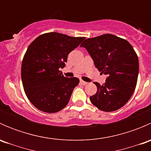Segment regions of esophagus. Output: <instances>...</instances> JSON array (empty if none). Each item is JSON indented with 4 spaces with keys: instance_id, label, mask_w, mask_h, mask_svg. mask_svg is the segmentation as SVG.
Returning a JSON list of instances; mask_svg holds the SVG:
<instances>
[{
    "instance_id": "1",
    "label": "esophagus",
    "mask_w": 151,
    "mask_h": 151,
    "mask_svg": "<svg viewBox=\"0 0 151 151\" xmlns=\"http://www.w3.org/2000/svg\"><path fill=\"white\" fill-rule=\"evenodd\" d=\"M80 84L83 85H86L87 84H88V83H86V82L83 81V80H80Z\"/></svg>"
}]
</instances>
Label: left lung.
Returning <instances> with one entry per match:
<instances>
[{
  "label": "left lung",
  "instance_id": "left-lung-1",
  "mask_svg": "<svg viewBox=\"0 0 151 151\" xmlns=\"http://www.w3.org/2000/svg\"><path fill=\"white\" fill-rule=\"evenodd\" d=\"M101 73L108 76L104 84L95 83L96 93L91 103L104 112L124 106L134 91L139 73V60L131 44L112 34L85 39L81 44Z\"/></svg>",
  "mask_w": 151,
  "mask_h": 151
}]
</instances>
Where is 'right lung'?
Listing matches in <instances>:
<instances>
[{
	"instance_id": "add662e5",
	"label": "right lung",
	"mask_w": 151,
	"mask_h": 151,
	"mask_svg": "<svg viewBox=\"0 0 151 151\" xmlns=\"http://www.w3.org/2000/svg\"><path fill=\"white\" fill-rule=\"evenodd\" d=\"M85 39L51 32L38 36L29 45L22 62L21 77L27 97L38 109L54 113L68 103L80 80L64 77L59 69Z\"/></svg>"
}]
</instances>
